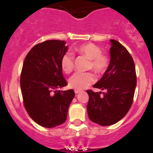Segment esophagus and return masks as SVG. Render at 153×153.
I'll return each mask as SVG.
<instances>
[{
  "mask_svg": "<svg viewBox=\"0 0 153 153\" xmlns=\"http://www.w3.org/2000/svg\"><path fill=\"white\" fill-rule=\"evenodd\" d=\"M74 92H75L76 94H77V93H79L80 91H79V90H74Z\"/></svg>",
  "mask_w": 153,
  "mask_h": 153,
  "instance_id": "1",
  "label": "esophagus"
}]
</instances>
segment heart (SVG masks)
Returning a JSON list of instances; mask_svg holds the SVG:
<instances>
[{
    "mask_svg": "<svg viewBox=\"0 0 153 153\" xmlns=\"http://www.w3.org/2000/svg\"><path fill=\"white\" fill-rule=\"evenodd\" d=\"M78 53L86 56L90 60L88 68L92 69L97 74H102L109 66V58L102 53L100 47L92 43L82 44L76 48ZM60 67L66 74L72 72L74 67V56L71 53H66L60 60ZM95 81V76L91 72L75 73L69 79V86L73 89L82 90L88 87Z\"/></svg>",
    "mask_w": 153,
    "mask_h": 153,
    "instance_id": "b5f03b06",
    "label": "heart"
}]
</instances>
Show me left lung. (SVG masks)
I'll use <instances>...</instances> for the list:
<instances>
[{"instance_id":"8db88e82","label":"left lung","mask_w":153,"mask_h":153,"mask_svg":"<svg viewBox=\"0 0 153 153\" xmlns=\"http://www.w3.org/2000/svg\"><path fill=\"white\" fill-rule=\"evenodd\" d=\"M110 62L102 77L93 87L103 90H87V113L91 121L100 126H111L125 117L132 106L136 86L135 63L122 44L110 40Z\"/></svg>"}]
</instances>
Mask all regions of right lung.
<instances>
[{
	"label": "right lung",
	"mask_w": 153,
	"mask_h": 153,
	"mask_svg": "<svg viewBox=\"0 0 153 153\" xmlns=\"http://www.w3.org/2000/svg\"><path fill=\"white\" fill-rule=\"evenodd\" d=\"M68 47L63 40H51L36 44L24 59L21 88L24 107L36 123L53 128L66 121L73 90L57 89L67 85L60 60Z\"/></svg>",
	"instance_id": "right-lung-1"
}]
</instances>
